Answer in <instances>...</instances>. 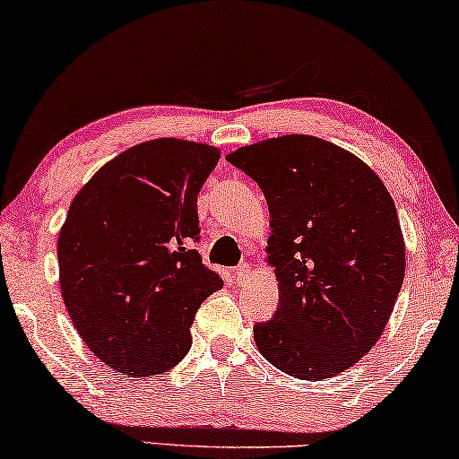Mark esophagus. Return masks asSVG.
Masks as SVG:
<instances>
[{"label": "esophagus", "mask_w": 459, "mask_h": 459, "mask_svg": "<svg viewBox=\"0 0 459 459\" xmlns=\"http://www.w3.org/2000/svg\"><path fill=\"white\" fill-rule=\"evenodd\" d=\"M250 274H252L250 264H239L238 269H236V283L238 285H246L250 281Z\"/></svg>", "instance_id": "1"}]
</instances>
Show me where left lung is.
<instances>
[{
	"label": "left lung",
	"instance_id": "left-lung-1",
	"mask_svg": "<svg viewBox=\"0 0 459 459\" xmlns=\"http://www.w3.org/2000/svg\"><path fill=\"white\" fill-rule=\"evenodd\" d=\"M228 161L258 182L271 211L279 307L254 326L256 349L287 376H338L376 347L404 281L392 195L355 153L314 135L263 139Z\"/></svg>",
	"mask_w": 459,
	"mask_h": 459
}]
</instances>
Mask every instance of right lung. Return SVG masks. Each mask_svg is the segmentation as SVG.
I'll list each match as a JSON object with an SVG mask.
<instances>
[{"label":"right lung","instance_id":"add662e5","mask_svg":"<svg viewBox=\"0 0 459 459\" xmlns=\"http://www.w3.org/2000/svg\"><path fill=\"white\" fill-rule=\"evenodd\" d=\"M221 152L161 137L118 153L80 188L57 239L59 285L86 347L118 376L178 365L220 274L190 248L196 195Z\"/></svg>","mask_w":459,"mask_h":459}]
</instances>
